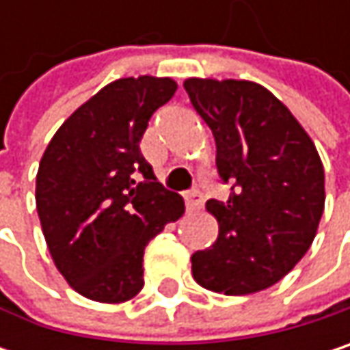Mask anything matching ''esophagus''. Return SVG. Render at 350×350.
I'll return each mask as SVG.
<instances>
[{"label":"esophagus","instance_id":"1","mask_svg":"<svg viewBox=\"0 0 350 350\" xmlns=\"http://www.w3.org/2000/svg\"><path fill=\"white\" fill-rule=\"evenodd\" d=\"M184 198H186V208L188 211H198L200 206H202V202H204V196H202V192L200 190H188L186 194H184Z\"/></svg>","mask_w":350,"mask_h":350}]
</instances>
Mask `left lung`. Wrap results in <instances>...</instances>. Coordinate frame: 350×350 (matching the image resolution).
I'll return each instance as SVG.
<instances>
[{"label":"left lung","instance_id":"obj_1","mask_svg":"<svg viewBox=\"0 0 350 350\" xmlns=\"http://www.w3.org/2000/svg\"><path fill=\"white\" fill-rule=\"evenodd\" d=\"M184 89L217 144L227 202L206 200L217 241L192 253L194 280L245 296L278 284L312 245L324 211V168L312 139L267 89L249 81L188 79Z\"/></svg>","mask_w":350,"mask_h":350}]
</instances>
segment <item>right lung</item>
<instances>
[{"label":"right lung","mask_w":350,"mask_h":350,"mask_svg":"<svg viewBox=\"0 0 350 350\" xmlns=\"http://www.w3.org/2000/svg\"><path fill=\"white\" fill-rule=\"evenodd\" d=\"M172 79L109 83L50 139L36 176V208L50 255L81 296L119 304L144 288V249L184 213L139 150Z\"/></svg>","instance_id":"right-lung-1"}]
</instances>
